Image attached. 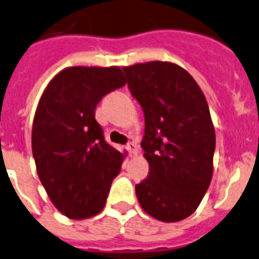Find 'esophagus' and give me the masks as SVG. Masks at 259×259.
I'll return each instance as SVG.
<instances>
[{"label": "esophagus", "mask_w": 259, "mask_h": 259, "mask_svg": "<svg viewBox=\"0 0 259 259\" xmlns=\"http://www.w3.org/2000/svg\"><path fill=\"white\" fill-rule=\"evenodd\" d=\"M126 150L129 151V154L132 156L137 155L138 154V147H137V145L134 142H129L127 145H126Z\"/></svg>", "instance_id": "esophagus-1"}]
</instances>
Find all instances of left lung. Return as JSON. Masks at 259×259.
Masks as SVG:
<instances>
[{"label": "left lung", "instance_id": "left-lung-1", "mask_svg": "<svg viewBox=\"0 0 259 259\" xmlns=\"http://www.w3.org/2000/svg\"><path fill=\"white\" fill-rule=\"evenodd\" d=\"M123 71L145 114L141 146L150 170L136 186L137 199L156 220H184L199 207L213 174L216 134L207 100L174 63H138Z\"/></svg>", "mask_w": 259, "mask_h": 259}]
</instances>
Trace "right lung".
I'll return each mask as SVG.
<instances>
[{
  "label": "right lung",
  "instance_id": "add662e5",
  "mask_svg": "<svg viewBox=\"0 0 259 259\" xmlns=\"http://www.w3.org/2000/svg\"><path fill=\"white\" fill-rule=\"evenodd\" d=\"M126 84L119 67H68L46 87L32 121L36 171L52 204L73 220L103 210L123 154L95 118L105 95Z\"/></svg>",
  "mask_w": 259,
  "mask_h": 259
}]
</instances>
